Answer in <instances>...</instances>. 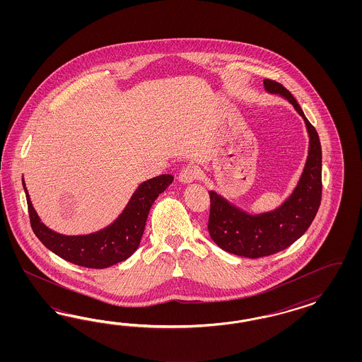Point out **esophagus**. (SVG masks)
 <instances>
[{"instance_id":"obj_1","label":"esophagus","mask_w":362,"mask_h":362,"mask_svg":"<svg viewBox=\"0 0 362 362\" xmlns=\"http://www.w3.org/2000/svg\"><path fill=\"white\" fill-rule=\"evenodd\" d=\"M197 177H199V173H197V167H194V165L183 167V170L180 171V174L177 176L179 182L183 183V185L192 183V182L197 180Z\"/></svg>"}]
</instances>
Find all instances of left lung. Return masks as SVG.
I'll use <instances>...</instances> for the list:
<instances>
[{
  "label": "left lung",
  "instance_id": "8db88e82",
  "mask_svg": "<svg viewBox=\"0 0 362 362\" xmlns=\"http://www.w3.org/2000/svg\"><path fill=\"white\" fill-rule=\"evenodd\" d=\"M268 94L288 100L305 122L309 144L303 173L284 202L271 211L251 214L211 191L209 232L226 252L257 259L280 252L300 239L317 214L321 202V144L316 129L309 123L293 95L283 85L264 79Z\"/></svg>",
  "mask_w": 362,
  "mask_h": 362
}]
</instances>
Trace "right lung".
Masks as SVG:
<instances>
[{"label": "right lung", "mask_w": 362, "mask_h": 362, "mask_svg": "<svg viewBox=\"0 0 362 362\" xmlns=\"http://www.w3.org/2000/svg\"><path fill=\"white\" fill-rule=\"evenodd\" d=\"M174 180L173 175H159L142 182L134 191L119 216L107 227L88 235H62L46 227L35 212L28 188L26 194L30 224L35 236L47 250L69 263L103 269L124 262L139 247L146 220L155 199Z\"/></svg>", "instance_id": "add662e5"}]
</instances>
